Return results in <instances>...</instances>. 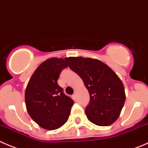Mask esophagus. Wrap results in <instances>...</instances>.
Returning <instances> with one entry per match:
<instances>
[{
  "label": "esophagus",
  "mask_w": 148,
  "mask_h": 148,
  "mask_svg": "<svg viewBox=\"0 0 148 148\" xmlns=\"http://www.w3.org/2000/svg\"><path fill=\"white\" fill-rule=\"evenodd\" d=\"M76 96H77V93H75L73 95V96H72V97L73 98V99H76Z\"/></svg>",
  "instance_id": "obj_1"
}]
</instances>
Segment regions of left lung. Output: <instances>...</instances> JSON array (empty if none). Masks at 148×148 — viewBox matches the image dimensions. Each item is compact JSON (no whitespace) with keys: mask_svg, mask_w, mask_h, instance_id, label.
I'll use <instances>...</instances> for the list:
<instances>
[{"mask_svg":"<svg viewBox=\"0 0 148 148\" xmlns=\"http://www.w3.org/2000/svg\"><path fill=\"white\" fill-rule=\"evenodd\" d=\"M68 66L83 80L90 95L86 108L88 119L96 125L109 126L119 116L125 102L122 80L101 61L83 57L65 58Z\"/></svg>","mask_w":148,"mask_h":148,"instance_id":"left-lung-1","label":"left lung"}]
</instances>
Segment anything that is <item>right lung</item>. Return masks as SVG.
Wrapping results in <instances>:
<instances>
[{
	"mask_svg": "<svg viewBox=\"0 0 148 148\" xmlns=\"http://www.w3.org/2000/svg\"><path fill=\"white\" fill-rule=\"evenodd\" d=\"M67 67L62 58H49L39 65L26 86L25 103L28 113L45 130L60 128L71 114L73 100L58 84L61 71Z\"/></svg>",
	"mask_w": 148,
	"mask_h": 148,
	"instance_id": "add662e5",
	"label": "right lung"
}]
</instances>
